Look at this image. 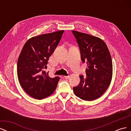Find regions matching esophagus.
Returning <instances> with one entry per match:
<instances>
[{"mask_svg":"<svg viewBox=\"0 0 131 131\" xmlns=\"http://www.w3.org/2000/svg\"><path fill=\"white\" fill-rule=\"evenodd\" d=\"M69 77H70L69 75H67V76H64V78L66 79H69Z\"/></svg>","mask_w":131,"mask_h":131,"instance_id":"obj_1","label":"esophagus"}]
</instances>
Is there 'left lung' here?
<instances>
[{"label": "left lung", "instance_id": "left-lung-1", "mask_svg": "<svg viewBox=\"0 0 131 131\" xmlns=\"http://www.w3.org/2000/svg\"><path fill=\"white\" fill-rule=\"evenodd\" d=\"M82 62L86 63V75H80V82L74 87L75 95L81 100L93 101L100 97L112 79L113 64L109 51L101 39L73 30Z\"/></svg>", "mask_w": 131, "mask_h": 131}]
</instances>
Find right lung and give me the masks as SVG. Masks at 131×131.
Wrapping results in <instances>:
<instances>
[{
	"label": "right lung",
	"instance_id": "add662e5",
	"mask_svg": "<svg viewBox=\"0 0 131 131\" xmlns=\"http://www.w3.org/2000/svg\"><path fill=\"white\" fill-rule=\"evenodd\" d=\"M63 33L60 30L33 37L23 47L17 61V76L21 87L31 97L42 100L57 88L61 78H50L44 70Z\"/></svg>",
	"mask_w": 131,
	"mask_h": 131
}]
</instances>
